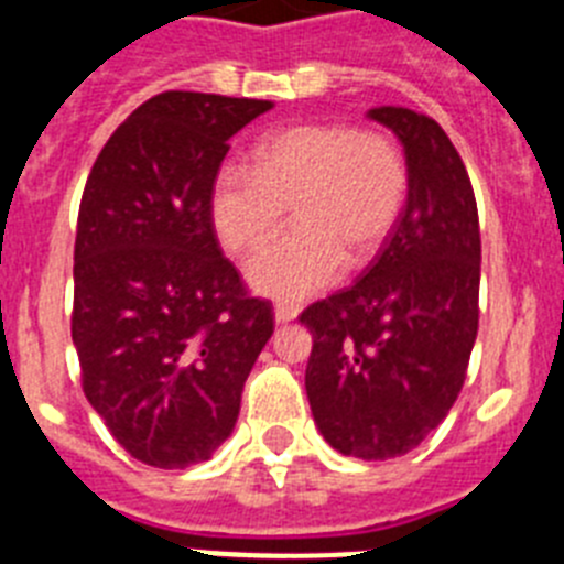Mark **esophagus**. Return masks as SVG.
Listing matches in <instances>:
<instances>
[{"label": "esophagus", "instance_id": "obj_1", "mask_svg": "<svg viewBox=\"0 0 564 564\" xmlns=\"http://www.w3.org/2000/svg\"><path fill=\"white\" fill-rule=\"evenodd\" d=\"M296 316H299L296 305H276V307H273V318H276L279 325H288V322H293Z\"/></svg>", "mask_w": 564, "mask_h": 564}]
</instances>
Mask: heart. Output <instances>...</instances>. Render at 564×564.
I'll use <instances>...</instances> for the list:
<instances>
[{"mask_svg":"<svg viewBox=\"0 0 564 564\" xmlns=\"http://www.w3.org/2000/svg\"><path fill=\"white\" fill-rule=\"evenodd\" d=\"M410 188L401 147L381 132L344 123H296L253 147V169L223 163L208 186V223L228 253H251L279 231L285 206L293 228L253 257V293L302 302L341 276L347 253L361 262L387 242Z\"/></svg>","mask_w":564,"mask_h":564,"instance_id":"heart-1","label":"heart"}]
</instances>
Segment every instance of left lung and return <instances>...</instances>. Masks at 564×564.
<instances>
[{
  "instance_id": "1",
  "label": "left lung",
  "mask_w": 564,
  "mask_h": 564,
  "mask_svg": "<svg viewBox=\"0 0 564 564\" xmlns=\"http://www.w3.org/2000/svg\"><path fill=\"white\" fill-rule=\"evenodd\" d=\"M403 147L410 188L395 231L358 282L307 307L305 390L333 449L390 460L449 415L477 338L480 223L460 154L430 115L376 107Z\"/></svg>"
}]
</instances>
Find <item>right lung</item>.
I'll return each instance as SVG.
<instances>
[{
  "label": "right lung",
  "mask_w": 564,
  "mask_h": 564,
  "mask_svg": "<svg viewBox=\"0 0 564 564\" xmlns=\"http://www.w3.org/2000/svg\"><path fill=\"white\" fill-rule=\"evenodd\" d=\"M271 101L161 93L115 129L84 186L73 344L84 395L134 460L186 468L239 417L273 311L251 299L208 223V186Z\"/></svg>",
  "instance_id": "obj_1"
}]
</instances>
